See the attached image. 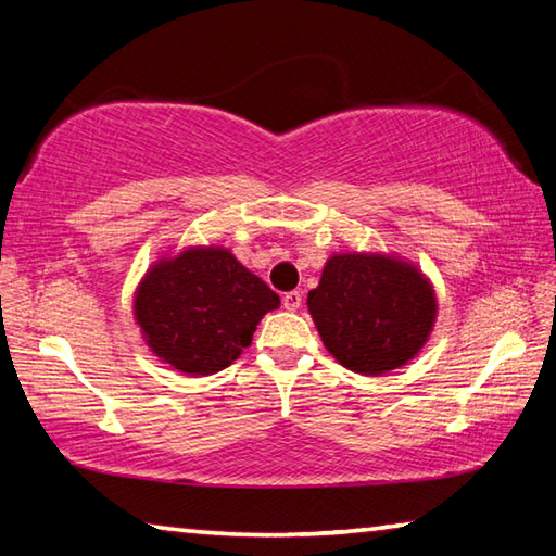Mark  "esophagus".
<instances>
[{"mask_svg":"<svg viewBox=\"0 0 556 556\" xmlns=\"http://www.w3.org/2000/svg\"><path fill=\"white\" fill-rule=\"evenodd\" d=\"M281 306H285L287 312H299V308H301V291H287V294L281 296Z\"/></svg>","mask_w":556,"mask_h":556,"instance_id":"1","label":"esophagus"}]
</instances>
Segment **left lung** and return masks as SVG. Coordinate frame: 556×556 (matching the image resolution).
I'll use <instances>...</instances> for the list:
<instances>
[{
	"label": "left lung",
	"mask_w": 556,
	"mask_h": 556,
	"mask_svg": "<svg viewBox=\"0 0 556 556\" xmlns=\"http://www.w3.org/2000/svg\"><path fill=\"white\" fill-rule=\"evenodd\" d=\"M306 306L326 351L372 378L414 361L439 314L434 285L414 262L357 250L326 260Z\"/></svg>",
	"instance_id": "obj_1"
}]
</instances>
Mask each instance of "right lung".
Segmentation results:
<instances>
[{
    "mask_svg": "<svg viewBox=\"0 0 556 556\" xmlns=\"http://www.w3.org/2000/svg\"><path fill=\"white\" fill-rule=\"evenodd\" d=\"M275 308V291L223 244L166 252L144 271L131 299L149 351L191 378L238 361Z\"/></svg>",
    "mask_w": 556,
    "mask_h": 556,
    "instance_id": "1",
    "label": "right lung"
}]
</instances>
